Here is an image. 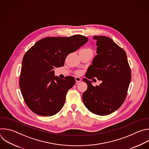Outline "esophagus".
Listing matches in <instances>:
<instances>
[{"instance_id":"obj_1","label":"esophagus","mask_w":149,"mask_h":149,"mask_svg":"<svg viewBox=\"0 0 149 149\" xmlns=\"http://www.w3.org/2000/svg\"><path fill=\"white\" fill-rule=\"evenodd\" d=\"M75 78V81H76V82H81V80H82V79H81L80 77H76Z\"/></svg>"}]
</instances>
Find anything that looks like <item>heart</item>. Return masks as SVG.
Returning <instances> with one entry per match:
<instances>
[{
	"instance_id": "1",
	"label": "heart",
	"mask_w": 149,
	"mask_h": 149,
	"mask_svg": "<svg viewBox=\"0 0 149 149\" xmlns=\"http://www.w3.org/2000/svg\"><path fill=\"white\" fill-rule=\"evenodd\" d=\"M82 50H91V49L89 48H84V49H82Z\"/></svg>"
}]
</instances>
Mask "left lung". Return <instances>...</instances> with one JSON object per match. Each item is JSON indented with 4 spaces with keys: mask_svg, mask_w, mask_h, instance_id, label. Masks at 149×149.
I'll list each match as a JSON object with an SVG mask.
<instances>
[{
    "mask_svg": "<svg viewBox=\"0 0 149 149\" xmlns=\"http://www.w3.org/2000/svg\"><path fill=\"white\" fill-rule=\"evenodd\" d=\"M93 39L96 40L97 55L87 70L86 78L83 79L88 88L82 95V100L92 113L107 115L116 111L125 101L131 71L124 49L112 39L104 36H94ZM92 77L102 80V83L94 87L88 80Z\"/></svg>",
    "mask_w": 149,
    "mask_h": 149,
    "instance_id": "8db88e82",
    "label": "left lung"
}]
</instances>
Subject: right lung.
<instances>
[{
    "instance_id": "add662e5",
    "label": "right lung",
    "mask_w": 149,
    "mask_h": 149,
    "mask_svg": "<svg viewBox=\"0 0 149 149\" xmlns=\"http://www.w3.org/2000/svg\"><path fill=\"white\" fill-rule=\"evenodd\" d=\"M88 40L82 35L46 37L26 52L22 61L20 88L31 111L40 116H50L62 109L67 92L74 85L75 79L70 76L61 79L54 76L53 70L63 66L67 56Z\"/></svg>"
}]
</instances>
